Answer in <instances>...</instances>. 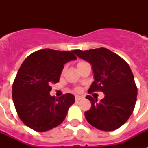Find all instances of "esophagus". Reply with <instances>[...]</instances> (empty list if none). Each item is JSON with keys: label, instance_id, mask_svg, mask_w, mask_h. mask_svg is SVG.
I'll return each mask as SVG.
<instances>
[{"label": "esophagus", "instance_id": "1", "mask_svg": "<svg viewBox=\"0 0 148 148\" xmlns=\"http://www.w3.org/2000/svg\"><path fill=\"white\" fill-rule=\"evenodd\" d=\"M82 98H83V97L79 96V95H77V96H75V100H76V101H80V100H81Z\"/></svg>", "mask_w": 148, "mask_h": 148}]
</instances>
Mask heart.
Returning <instances> with one entry per match:
<instances>
[{"mask_svg":"<svg viewBox=\"0 0 148 148\" xmlns=\"http://www.w3.org/2000/svg\"><path fill=\"white\" fill-rule=\"evenodd\" d=\"M84 63H85V62H84V61H80V62L77 63V67H78L79 66H80V65L82 64H84ZM76 90H78V89H77Z\"/></svg>","mask_w":148,"mask_h":148,"instance_id":"heart-1","label":"heart"}]
</instances>
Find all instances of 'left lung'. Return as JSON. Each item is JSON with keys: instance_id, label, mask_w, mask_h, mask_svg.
<instances>
[{"instance_id": "8db88e82", "label": "left lung", "mask_w": 148, "mask_h": 148, "mask_svg": "<svg viewBox=\"0 0 148 148\" xmlns=\"http://www.w3.org/2000/svg\"><path fill=\"white\" fill-rule=\"evenodd\" d=\"M74 53L92 65L95 81L88 93L101 91L105 95L99 102L90 95L86 97L91 103L90 110L84 112L88 122L101 131L119 128L133 113L138 95L128 64L117 53L104 47L75 50Z\"/></svg>"}]
</instances>
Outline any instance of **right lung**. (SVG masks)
Segmentation results:
<instances>
[{
  "label": "right lung",
  "mask_w": 148,
  "mask_h": 148,
  "mask_svg": "<svg viewBox=\"0 0 148 148\" xmlns=\"http://www.w3.org/2000/svg\"><path fill=\"white\" fill-rule=\"evenodd\" d=\"M74 51L47 48L34 52L24 60L12 85V98L18 117L38 132L49 131L64 120L75 98L66 94L50 95L52 84L59 82L64 65L76 60Z\"/></svg>",
  "instance_id": "obj_1"
}]
</instances>
